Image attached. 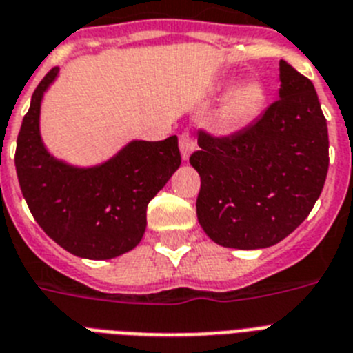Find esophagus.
<instances>
[{
	"label": "esophagus",
	"instance_id": "1",
	"mask_svg": "<svg viewBox=\"0 0 353 353\" xmlns=\"http://www.w3.org/2000/svg\"><path fill=\"white\" fill-rule=\"evenodd\" d=\"M179 149H181L183 159H188V156L195 150V138L190 131H183L179 134Z\"/></svg>",
	"mask_w": 353,
	"mask_h": 353
}]
</instances>
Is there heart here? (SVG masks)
<instances>
[{"label": "heart", "mask_w": 353, "mask_h": 353, "mask_svg": "<svg viewBox=\"0 0 353 353\" xmlns=\"http://www.w3.org/2000/svg\"><path fill=\"white\" fill-rule=\"evenodd\" d=\"M262 102V90L254 82H244L230 91L217 114L222 131H239L256 114Z\"/></svg>", "instance_id": "b5f03b06"}]
</instances>
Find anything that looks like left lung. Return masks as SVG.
Wrapping results in <instances>:
<instances>
[{"label": "left lung", "instance_id": "1", "mask_svg": "<svg viewBox=\"0 0 353 353\" xmlns=\"http://www.w3.org/2000/svg\"><path fill=\"white\" fill-rule=\"evenodd\" d=\"M197 219L224 248L278 244L307 219L328 172L327 118L314 84L280 61V99L230 136L201 129Z\"/></svg>", "mask_w": 353, "mask_h": 353}]
</instances>
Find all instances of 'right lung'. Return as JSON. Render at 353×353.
<instances>
[{
    "label": "right lung",
    "mask_w": 353,
    "mask_h": 353,
    "mask_svg": "<svg viewBox=\"0 0 353 353\" xmlns=\"http://www.w3.org/2000/svg\"><path fill=\"white\" fill-rule=\"evenodd\" d=\"M55 77L57 68L35 88L17 134L21 192L37 224L61 248L82 259H114L140 244L150 199L181 165L177 136L132 141L100 167L57 161L39 134L41 99Z\"/></svg>",
    "instance_id": "1"
}]
</instances>
